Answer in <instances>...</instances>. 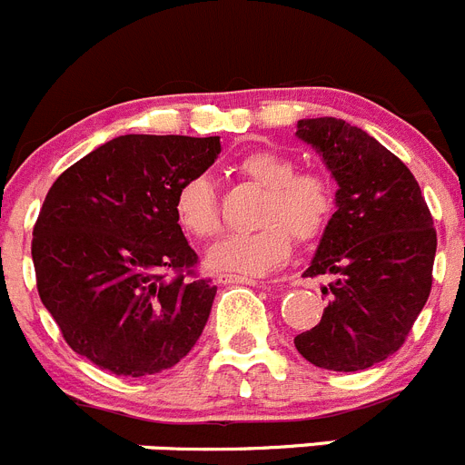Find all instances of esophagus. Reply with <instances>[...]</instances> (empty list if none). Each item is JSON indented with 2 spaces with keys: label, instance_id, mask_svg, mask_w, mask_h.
<instances>
[{
  "label": "esophagus",
  "instance_id": "obj_1",
  "mask_svg": "<svg viewBox=\"0 0 465 465\" xmlns=\"http://www.w3.org/2000/svg\"><path fill=\"white\" fill-rule=\"evenodd\" d=\"M219 283H256V279L244 277V274H219L216 277Z\"/></svg>",
  "mask_w": 465,
  "mask_h": 465
}]
</instances>
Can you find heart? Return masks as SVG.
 <instances>
[{
	"mask_svg": "<svg viewBox=\"0 0 465 465\" xmlns=\"http://www.w3.org/2000/svg\"><path fill=\"white\" fill-rule=\"evenodd\" d=\"M237 172L265 188L258 207V228L237 230L207 252L209 268L258 277L291 256L293 237L312 242L323 235L335 212V188L323 172L295 170L279 151L261 149L244 155ZM174 213L186 235L209 240L219 232V204L207 174H195L176 188Z\"/></svg>",
	"mask_w": 465,
	"mask_h": 465,
	"instance_id": "heart-1",
	"label": "heart"
}]
</instances>
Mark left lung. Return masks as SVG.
<instances>
[{
  "label": "left lung",
  "mask_w": 465,
  "mask_h": 465,
  "mask_svg": "<svg viewBox=\"0 0 465 465\" xmlns=\"http://www.w3.org/2000/svg\"><path fill=\"white\" fill-rule=\"evenodd\" d=\"M338 182V212L305 277L332 279L322 322L293 340L316 368L365 371L405 344L433 283L438 235L412 172L342 118L298 121Z\"/></svg>",
  "instance_id": "obj_1"
}]
</instances>
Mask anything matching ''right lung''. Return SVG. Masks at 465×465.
Returning <instances> with one entry per match:
<instances>
[{
    "label": "right lung",
    "mask_w": 465,
    "mask_h": 465,
    "mask_svg": "<svg viewBox=\"0 0 465 465\" xmlns=\"http://www.w3.org/2000/svg\"><path fill=\"white\" fill-rule=\"evenodd\" d=\"M219 137L125 134L57 176L32 230L36 291L64 342L118 377L155 375L195 347L216 286L197 272L176 188Z\"/></svg>",
    "instance_id": "add662e5"
}]
</instances>
